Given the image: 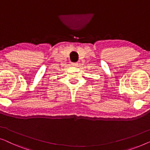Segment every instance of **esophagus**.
Listing matches in <instances>:
<instances>
[{"mask_svg":"<svg viewBox=\"0 0 150 150\" xmlns=\"http://www.w3.org/2000/svg\"><path fill=\"white\" fill-rule=\"evenodd\" d=\"M78 64H79L78 63H71V65H72V66H74V67H76V66H77Z\"/></svg>","mask_w":150,"mask_h":150,"instance_id":"1","label":"esophagus"}]
</instances>
